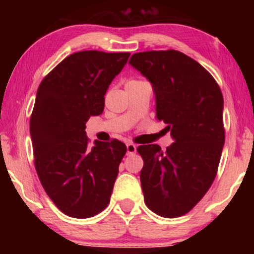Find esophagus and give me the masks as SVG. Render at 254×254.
I'll use <instances>...</instances> for the list:
<instances>
[{
    "label": "esophagus",
    "instance_id": "obj_1",
    "mask_svg": "<svg viewBox=\"0 0 254 254\" xmlns=\"http://www.w3.org/2000/svg\"><path fill=\"white\" fill-rule=\"evenodd\" d=\"M126 147H127V155H131L136 152V145L134 143H127Z\"/></svg>",
    "mask_w": 254,
    "mask_h": 254
}]
</instances>
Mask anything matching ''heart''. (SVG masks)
<instances>
[{
	"instance_id": "heart-1",
	"label": "heart",
	"mask_w": 254,
	"mask_h": 254,
	"mask_svg": "<svg viewBox=\"0 0 254 254\" xmlns=\"http://www.w3.org/2000/svg\"><path fill=\"white\" fill-rule=\"evenodd\" d=\"M129 82H138V79H131Z\"/></svg>"
}]
</instances>
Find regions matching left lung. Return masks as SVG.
<instances>
[{"label":"left lung","mask_w":254,"mask_h":254,"mask_svg":"<svg viewBox=\"0 0 254 254\" xmlns=\"http://www.w3.org/2000/svg\"><path fill=\"white\" fill-rule=\"evenodd\" d=\"M129 64L151 83L156 118L175 140L164 151L158 144L137 148L144 202L159 216H183L216 177L225 138L223 96L213 76L182 52H141Z\"/></svg>","instance_id":"8db88e82"}]
</instances>
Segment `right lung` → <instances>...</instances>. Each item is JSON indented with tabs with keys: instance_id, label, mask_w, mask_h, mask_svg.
<instances>
[{
	"instance_id": "add662e5",
	"label": "right lung",
	"mask_w": 254,
	"mask_h": 254,
	"mask_svg": "<svg viewBox=\"0 0 254 254\" xmlns=\"http://www.w3.org/2000/svg\"><path fill=\"white\" fill-rule=\"evenodd\" d=\"M130 53L83 51L45 76L30 120L34 166L45 192L62 213L95 216L110 203L127 148L119 140L90 145L85 124L104 111L105 93Z\"/></svg>"
}]
</instances>
